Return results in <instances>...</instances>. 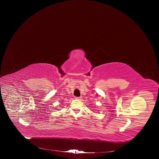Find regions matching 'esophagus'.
Returning <instances> with one entry per match:
<instances>
[{
    "label": "esophagus",
    "mask_w": 159,
    "mask_h": 159,
    "mask_svg": "<svg viewBox=\"0 0 159 159\" xmlns=\"http://www.w3.org/2000/svg\"><path fill=\"white\" fill-rule=\"evenodd\" d=\"M75 98L77 100H81L82 98V97H76Z\"/></svg>",
    "instance_id": "esophagus-1"
}]
</instances>
